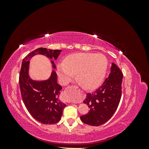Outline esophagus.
I'll list each match as a JSON object with an SVG mask.
<instances>
[{"mask_svg": "<svg viewBox=\"0 0 149 149\" xmlns=\"http://www.w3.org/2000/svg\"><path fill=\"white\" fill-rule=\"evenodd\" d=\"M74 88H76V89H77V88H78V87H77V86H74ZM68 89H69V88H66V89H65L64 90V91H63L62 94H63V95L65 96V94H66V93L68 92Z\"/></svg>", "mask_w": 149, "mask_h": 149, "instance_id": "obj_1", "label": "esophagus"}]
</instances>
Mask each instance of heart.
Returning <instances> with one entry per match:
<instances>
[{
  "label": "heart",
  "instance_id": "heart-1",
  "mask_svg": "<svg viewBox=\"0 0 149 149\" xmlns=\"http://www.w3.org/2000/svg\"><path fill=\"white\" fill-rule=\"evenodd\" d=\"M107 68V60L102 54L78 53L67 56L58 66V74L63 84L74 76L83 86L92 89L101 83Z\"/></svg>",
  "mask_w": 149,
  "mask_h": 149
}]
</instances>
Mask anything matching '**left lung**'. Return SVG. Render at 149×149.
<instances>
[{"label":"left lung","mask_w":149,"mask_h":149,"mask_svg":"<svg viewBox=\"0 0 149 149\" xmlns=\"http://www.w3.org/2000/svg\"><path fill=\"white\" fill-rule=\"evenodd\" d=\"M123 74L114 63H112L111 73L100 88L87 93L83 101L90 109L88 113L80 117L84 124L99 126L104 124L113 116L122 96Z\"/></svg>","instance_id":"1"}]
</instances>
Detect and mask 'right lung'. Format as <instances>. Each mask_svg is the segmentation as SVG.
I'll return each instance as SVG.
<instances>
[{"mask_svg":"<svg viewBox=\"0 0 149 149\" xmlns=\"http://www.w3.org/2000/svg\"><path fill=\"white\" fill-rule=\"evenodd\" d=\"M61 51L39 48L26 56L22 61L19 74L21 96L29 113L37 121L44 124H53L59 122L66 105L59 99L62 87L57 83L56 72L53 71L49 78L36 81L29 76V60L37 54L56 60ZM52 61L53 68L54 62Z\"/></svg>","mask_w":149,"mask_h":149,"instance_id":"1","label":"right lung"}]
</instances>
